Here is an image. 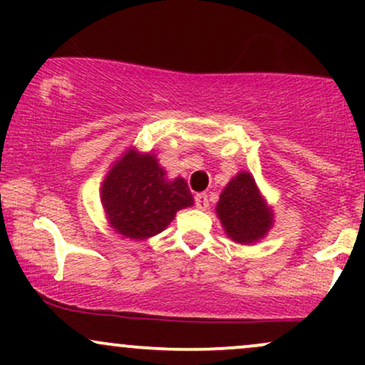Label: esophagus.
<instances>
[{"mask_svg":"<svg viewBox=\"0 0 365 365\" xmlns=\"http://www.w3.org/2000/svg\"><path fill=\"white\" fill-rule=\"evenodd\" d=\"M195 207L197 209H207V206H209V200H207V195L206 194H202V192H200V194H197L195 195Z\"/></svg>","mask_w":365,"mask_h":365,"instance_id":"obj_1","label":"esophagus"}]
</instances>
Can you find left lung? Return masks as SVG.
<instances>
[{"mask_svg":"<svg viewBox=\"0 0 365 365\" xmlns=\"http://www.w3.org/2000/svg\"><path fill=\"white\" fill-rule=\"evenodd\" d=\"M216 212L225 232L238 244H250L267 233L273 215L259 195L252 175L238 173L217 200Z\"/></svg>","mask_w":365,"mask_h":365,"instance_id":"obj_1","label":"left lung"}]
</instances>
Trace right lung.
Segmentation results:
<instances>
[{
	"instance_id": "add662e5",
	"label": "right lung",
	"mask_w": 365,
	"mask_h": 365,
	"mask_svg": "<svg viewBox=\"0 0 365 365\" xmlns=\"http://www.w3.org/2000/svg\"><path fill=\"white\" fill-rule=\"evenodd\" d=\"M104 211L120 235L144 240L163 232L177 211L192 206L185 180L166 178L153 154L128 150L101 187Z\"/></svg>"
}]
</instances>
